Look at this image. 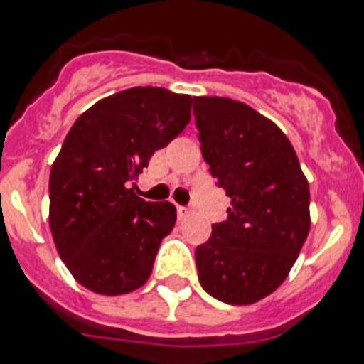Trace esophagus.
I'll return each instance as SVG.
<instances>
[{
	"mask_svg": "<svg viewBox=\"0 0 364 364\" xmlns=\"http://www.w3.org/2000/svg\"><path fill=\"white\" fill-rule=\"evenodd\" d=\"M188 214H191V208L181 207V205H179V207H178V218H179V220H185V218L188 216Z\"/></svg>",
	"mask_w": 364,
	"mask_h": 364,
	"instance_id": "1",
	"label": "esophagus"
}]
</instances>
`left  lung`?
<instances>
[{
  "instance_id": "left-lung-1",
  "label": "left lung",
  "mask_w": 364,
  "mask_h": 364,
  "mask_svg": "<svg viewBox=\"0 0 364 364\" xmlns=\"http://www.w3.org/2000/svg\"><path fill=\"white\" fill-rule=\"evenodd\" d=\"M203 159L230 198L229 218L196 249L205 291L255 304L284 282L309 232V185L289 139L227 97H194Z\"/></svg>"
}]
</instances>
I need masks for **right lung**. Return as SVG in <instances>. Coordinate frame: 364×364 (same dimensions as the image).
Listing matches in <instances>:
<instances>
[{
  "mask_svg": "<svg viewBox=\"0 0 364 364\" xmlns=\"http://www.w3.org/2000/svg\"><path fill=\"white\" fill-rule=\"evenodd\" d=\"M191 109V95L132 87L93 104L69 129L50 166L49 227L69 273L90 291L124 295L150 278L178 213L129 185L185 129Z\"/></svg>",
  "mask_w": 364,
  "mask_h": 364,
  "instance_id": "obj_1",
  "label": "right lung"
}]
</instances>
